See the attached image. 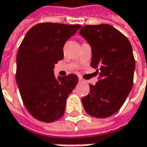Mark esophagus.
<instances>
[{
    "label": "esophagus",
    "instance_id": "34e87169",
    "mask_svg": "<svg viewBox=\"0 0 147 147\" xmlns=\"http://www.w3.org/2000/svg\"><path fill=\"white\" fill-rule=\"evenodd\" d=\"M79 82H84L85 81L82 79V78H81V77H79Z\"/></svg>",
    "mask_w": 147,
    "mask_h": 147
}]
</instances>
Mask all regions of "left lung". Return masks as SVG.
Masks as SVG:
<instances>
[{"label":"left lung","instance_id":"left-lung-1","mask_svg":"<svg viewBox=\"0 0 147 147\" xmlns=\"http://www.w3.org/2000/svg\"><path fill=\"white\" fill-rule=\"evenodd\" d=\"M79 34L91 46L90 65L100 76L95 85H89V94L82 98V105L92 117H111L132 89L135 60L131 44L123 34L106 24L85 25Z\"/></svg>","mask_w":147,"mask_h":147}]
</instances>
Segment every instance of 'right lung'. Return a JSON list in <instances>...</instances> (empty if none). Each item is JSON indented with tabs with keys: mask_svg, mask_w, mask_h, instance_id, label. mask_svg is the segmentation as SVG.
<instances>
[{
	"mask_svg": "<svg viewBox=\"0 0 147 147\" xmlns=\"http://www.w3.org/2000/svg\"><path fill=\"white\" fill-rule=\"evenodd\" d=\"M80 24L40 23L25 35L17 53L16 82L23 103L36 119L53 123L63 117L65 102L77 84L75 74L53 75L63 59V47Z\"/></svg>",
	"mask_w": 147,
	"mask_h": 147,
	"instance_id": "obj_1",
	"label": "right lung"
}]
</instances>
